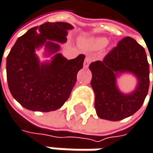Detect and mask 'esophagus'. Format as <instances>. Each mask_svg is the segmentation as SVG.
<instances>
[{
  "label": "esophagus",
  "instance_id": "1",
  "mask_svg": "<svg viewBox=\"0 0 153 153\" xmlns=\"http://www.w3.org/2000/svg\"><path fill=\"white\" fill-rule=\"evenodd\" d=\"M92 60H93V59L91 57H86L85 59H84V63H83L84 68H88V66L90 65V63L92 62Z\"/></svg>",
  "mask_w": 153,
  "mask_h": 153
}]
</instances>
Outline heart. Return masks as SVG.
<instances>
[{
  "label": "heart",
  "instance_id": "b5f03b06",
  "mask_svg": "<svg viewBox=\"0 0 153 153\" xmlns=\"http://www.w3.org/2000/svg\"><path fill=\"white\" fill-rule=\"evenodd\" d=\"M108 43V40L106 38L101 37V38H97L93 42V46L96 48H102L105 47Z\"/></svg>",
  "mask_w": 153,
  "mask_h": 153
}]
</instances>
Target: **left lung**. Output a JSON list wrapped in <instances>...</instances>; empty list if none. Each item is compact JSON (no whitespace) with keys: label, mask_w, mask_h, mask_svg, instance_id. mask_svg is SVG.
<instances>
[{"label":"left lung","mask_w":153,"mask_h":153,"mask_svg":"<svg viewBox=\"0 0 153 153\" xmlns=\"http://www.w3.org/2000/svg\"><path fill=\"white\" fill-rule=\"evenodd\" d=\"M89 69L93 74L91 85L99 117L118 121L132 116L141 107L149 91L150 65L145 49L135 39L129 36L121 39L103 60L92 62ZM126 71L138 78L136 90L129 95L121 94L115 84L116 76Z\"/></svg>","instance_id":"1"}]
</instances>
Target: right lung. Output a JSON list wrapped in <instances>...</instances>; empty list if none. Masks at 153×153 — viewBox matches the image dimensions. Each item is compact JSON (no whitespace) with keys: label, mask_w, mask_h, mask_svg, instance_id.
<instances>
[{"label":"right lung","mask_w":153,"mask_h":153,"mask_svg":"<svg viewBox=\"0 0 153 153\" xmlns=\"http://www.w3.org/2000/svg\"><path fill=\"white\" fill-rule=\"evenodd\" d=\"M71 28L68 23L47 22L28 30L12 48L6 61L8 86L25 108L49 112L61 107L70 97L85 56L67 60L58 53L51 63L39 64L35 49L45 45L51 53L58 51L59 46L51 40L66 42Z\"/></svg>","instance_id":"obj_1"}]
</instances>
